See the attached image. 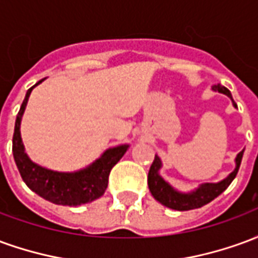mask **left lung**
<instances>
[{
  "mask_svg": "<svg viewBox=\"0 0 258 258\" xmlns=\"http://www.w3.org/2000/svg\"><path fill=\"white\" fill-rule=\"evenodd\" d=\"M211 90L227 95L232 101L233 107L238 109V106H236V103L232 99V95H231V92H229L228 88L217 84L213 85ZM243 152L244 149L242 152H239L236 157H235V168H233V171L229 175H227L225 178L218 181V182H205V184H200L198 188H195L190 192L177 190L174 186L168 184L166 179L163 178L162 175H160V168L163 167L162 160L156 155L155 160L152 163L149 174H148V186H149V190H151L152 196L159 203H162L163 206H166L168 209H173V210L178 211L199 209L202 206L210 203L211 200L216 199L218 195H221L229 186V184L232 182L233 178L238 174V170L240 167V162H242V157H243Z\"/></svg>",
  "mask_w": 258,
  "mask_h": 258,
  "instance_id": "obj_1",
  "label": "left lung"
}]
</instances>
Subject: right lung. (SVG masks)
Listing matches in <instances>:
<instances>
[{
  "instance_id": "right-lung-1",
  "label": "right lung",
  "mask_w": 258,
  "mask_h": 258,
  "mask_svg": "<svg viewBox=\"0 0 258 258\" xmlns=\"http://www.w3.org/2000/svg\"><path fill=\"white\" fill-rule=\"evenodd\" d=\"M44 80L45 79L40 80L37 84L27 90L19 113L16 116L12 140L15 163L26 185L38 196H41L42 199L60 206H80L94 202L105 194L110 170L128 151L130 145L124 144L107 148L90 166L72 173L49 170L33 162L26 153L20 135V123L31 91L34 87L41 84Z\"/></svg>"
}]
</instances>
